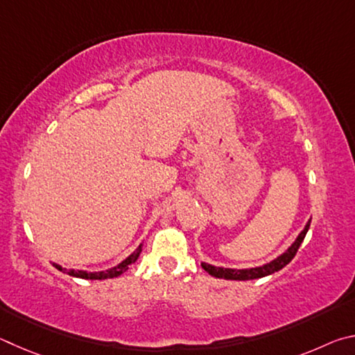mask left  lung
<instances>
[{
    "label": "left lung",
    "mask_w": 355,
    "mask_h": 355,
    "mask_svg": "<svg viewBox=\"0 0 355 355\" xmlns=\"http://www.w3.org/2000/svg\"><path fill=\"white\" fill-rule=\"evenodd\" d=\"M309 227H310V220L307 221V225L304 226L301 234L297 235L296 240L291 243L288 250L265 265L254 266V268H243V270L223 268V266H214V265L206 263V262H202L201 266L209 272L210 276L218 277V279H227V281H251V279H260V277L270 276V275H272V272L282 270L285 265H288L291 260H293L297 250H300V246L304 241V237H306Z\"/></svg>",
    "instance_id": "obj_1"
}]
</instances>
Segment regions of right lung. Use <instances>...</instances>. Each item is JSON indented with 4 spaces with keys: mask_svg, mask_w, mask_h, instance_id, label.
<instances>
[{
    "mask_svg": "<svg viewBox=\"0 0 355 355\" xmlns=\"http://www.w3.org/2000/svg\"><path fill=\"white\" fill-rule=\"evenodd\" d=\"M141 246L143 243H140V246L137 248V250L130 254L129 257H126L123 260L121 263H118L116 266H112L109 270H104V271H84V270H67V268H62L60 265L58 263H53L55 268L62 272H67L68 276H73V277H79V279H92V281H101V279H112V277H118L120 275H123L124 271L129 270V266L135 263V260L139 259L140 252H141Z\"/></svg>",
    "mask_w": 355,
    "mask_h": 355,
    "instance_id": "add662e5",
    "label": "right lung"
}]
</instances>
